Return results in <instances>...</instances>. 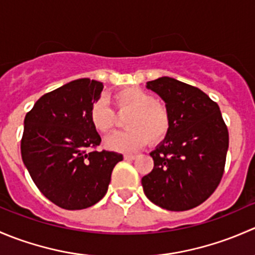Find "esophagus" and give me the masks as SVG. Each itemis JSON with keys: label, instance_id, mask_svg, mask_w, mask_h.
Returning <instances> with one entry per match:
<instances>
[{"label": "esophagus", "instance_id": "34e87169", "mask_svg": "<svg viewBox=\"0 0 255 255\" xmlns=\"http://www.w3.org/2000/svg\"><path fill=\"white\" fill-rule=\"evenodd\" d=\"M125 160H134L135 158H137V155H133V154H125Z\"/></svg>", "mask_w": 255, "mask_h": 255}]
</instances>
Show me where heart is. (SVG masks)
Instances as JSON below:
<instances>
[{
    "label": "heart",
    "instance_id": "b5f03b06",
    "mask_svg": "<svg viewBox=\"0 0 255 255\" xmlns=\"http://www.w3.org/2000/svg\"><path fill=\"white\" fill-rule=\"evenodd\" d=\"M113 105L120 113L129 115L126 118L127 130L117 132L105 140L109 149L129 153L146 143L159 144L168 137L171 129V115L166 105L155 101V97L139 87H125L112 95ZM89 118L92 127L107 134L117 125V116L105 100L94 102Z\"/></svg>",
    "mask_w": 255,
    "mask_h": 255
}]
</instances>
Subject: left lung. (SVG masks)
Wrapping results in <instances>:
<instances>
[{
  "label": "left lung",
  "mask_w": 255,
  "mask_h": 255,
  "mask_svg": "<svg viewBox=\"0 0 255 255\" xmlns=\"http://www.w3.org/2000/svg\"><path fill=\"white\" fill-rule=\"evenodd\" d=\"M146 87L165 101L171 115L168 137L150 153L154 168L142 177L145 196L169 211L199 206L225 173L228 129L220 107L204 91L163 76Z\"/></svg>",
  "instance_id": "8db88e82"
}]
</instances>
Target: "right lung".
<instances>
[{
  "label": "right lung",
  "instance_id": "right-lung-1",
  "mask_svg": "<svg viewBox=\"0 0 255 255\" xmlns=\"http://www.w3.org/2000/svg\"><path fill=\"white\" fill-rule=\"evenodd\" d=\"M102 89L96 80H74L43 95L25 115L23 163L39 191L65 210L97 204L106 195L113 168L123 159L116 151L95 149L101 137L89 111Z\"/></svg>",
  "mask_w": 255,
  "mask_h": 255
}]
</instances>
